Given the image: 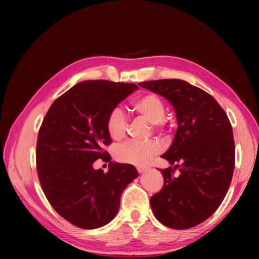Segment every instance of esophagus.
Masks as SVG:
<instances>
[{"label": "esophagus", "mask_w": 259, "mask_h": 259, "mask_svg": "<svg viewBox=\"0 0 259 259\" xmlns=\"http://www.w3.org/2000/svg\"><path fill=\"white\" fill-rule=\"evenodd\" d=\"M137 170L140 174H142V173L148 171V167H146V166H137Z\"/></svg>", "instance_id": "1"}]
</instances>
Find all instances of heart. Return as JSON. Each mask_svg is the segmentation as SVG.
<instances>
[{
    "label": "heart",
    "mask_w": 259,
    "mask_h": 259,
    "mask_svg": "<svg viewBox=\"0 0 259 259\" xmlns=\"http://www.w3.org/2000/svg\"><path fill=\"white\" fill-rule=\"evenodd\" d=\"M132 108L147 119L155 128H160L165 116L164 102L159 96L154 94H146L137 97L132 101ZM107 131L112 140L119 141L127 134L128 121L123 111L120 108H115L110 111L107 118ZM161 151V146L157 141L137 142L128 141L119 146L116 151V158L120 162L135 165H144L154 155Z\"/></svg>",
    "instance_id": "obj_1"
}]
</instances>
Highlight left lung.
I'll return each mask as SVG.
<instances>
[{
	"mask_svg": "<svg viewBox=\"0 0 259 259\" xmlns=\"http://www.w3.org/2000/svg\"><path fill=\"white\" fill-rule=\"evenodd\" d=\"M172 105L178 129L161 155L170 167L160 170L163 188L150 198L157 220L186 230L207 220L223 202L235 163L233 130L225 111L211 95L181 79L140 82Z\"/></svg>",
	"mask_w": 259,
	"mask_h": 259,
	"instance_id": "1",
	"label": "left lung"
}]
</instances>
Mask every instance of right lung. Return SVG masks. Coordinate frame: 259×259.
Wrapping results in <instances>:
<instances>
[{
	"label": "right lung",
	"instance_id": "right-lung-1",
	"mask_svg": "<svg viewBox=\"0 0 259 259\" xmlns=\"http://www.w3.org/2000/svg\"><path fill=\"white\" fill-rule=\"evenodd\" d=\"M137 89L135 83L81 81L54 101L43 120L36 148L41 189L77 227L95 230L111 222L122 192L139 176L134 165L112 161L107 173L94 169L96 160L108 158L102 151L111 143L108 115Z\"/></svg>",
	"mask_w": 259,
	"mask_h": 259
}]
</instances>
